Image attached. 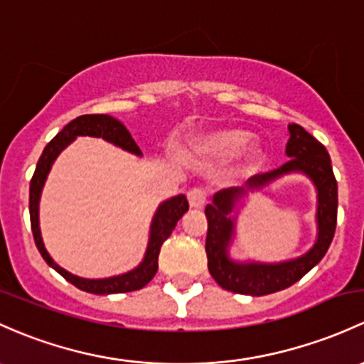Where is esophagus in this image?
<instances>
[{"instance_id": "esophagus-1", "label": "esophagus", "mask_w": 364, "mask_h": 364, "mask_svg": "<svg viewBox=\"0 0 364 364\" xmlns=\"http://www.w3.org/2000/svg\"><path fill=\"white\" fill-rule=\"evenodd\" d=\"M205 198H208V195H205L204 188H192L188 192V202H190V208L192 209L204 208Z\"/></svg>"}]
</instances>
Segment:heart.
Wrapping results in <instances>:
<instances>
[{
	"label": "heart",
	"mask_w": 364,
	"mask_h": 364,
	"mask_svg": "<svg viewBox=\"0 0 364 364\" xmlns=\"http://www.w3.org/2000/svg\"><path fill=\"white\" fill-rule=\"evenodd\" d=\"M250 141V134L240 129H223L205 136L197 137L192 144V151L195 156L202 159L208 164H227L233 156L239 155V151L246 146ZM244 166L252 167L262 160V150L258 146H250L242 153Z\"/></svg>",
	"instance_id": "heart-1"
}]
</instances>
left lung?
<instances>
[{"mask_svg":"<svg viewBox=\"0 0 364 364\" xmlns=\"http://www.w3.org/2000/svg\"><path fill=\"white\" fill-rule=\"evenodd\" d=\"M289 139L286 144L288 162L265 174H256L246 181V186L220 190L214 193L213 204L205 208L208 218V269L214 281L223 289L250 296H263L289 288L300 281L323 259L330 247L336 227L338 186L326 148L296 124L288 125ZM288 173H304L313 181L318 193L316 224L318 237L307 253L293 260L277 264L237 262L230 256V246L235 236V221L240 208L250 191H261L274 181Z\"/></svg>","mask_w":364,"mask_h":364,"instance_id":"1","label":"left lung"}]
</instances>
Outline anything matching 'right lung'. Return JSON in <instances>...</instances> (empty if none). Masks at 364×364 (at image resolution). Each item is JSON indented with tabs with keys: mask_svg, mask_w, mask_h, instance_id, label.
Instances as JSON below:
<instances>
[{
	"mask_svg": "<svg viewBox=\"0 0 364 364\" xmlns=\"http://www.w3.org/2000/svg\"><path fill=\"white\" fill-rule=\"evenodd\" d=\"M78 136H90V137H102L108 143L114 146L122 148V150L134 153L137 156H143V151L132 139L131 132L127 131L124 124L117 118L109 117V114H82V117L71 120L66 127L63 129L50 143L45 146L41 153L40 160L36 164V171H34L33 179L29 185V216H31V228H33L34 242H36L38 251L41 252L45 262L63 275L66 281H70L73 286L87 293L94 294H114V293H129L136 291V289L144 288L148 282L155 277L156 270H159V252L162 244L166 242L167 237L171 235L172 230L176 228L178 221L181 220L183 214L188 211V200L185 195H176L171 197L169 200H164L162 204L156 208L153 220L150 225V235H148V246L144 251L143 259L136 269L129 270V272L113 275V277L105 279H85L68 272L60 265H57L48 255L47 247H45L43 239H41L40 230V198L43 192L45 181L48 178L53 162L57 156L66 150L68 146L76 139Z\"/></svg>",
	"mask_w": 364,
	"mask_h": 364,
	"instance_id": "add662e5",
	"label": "right lung"
}]
</instances>
